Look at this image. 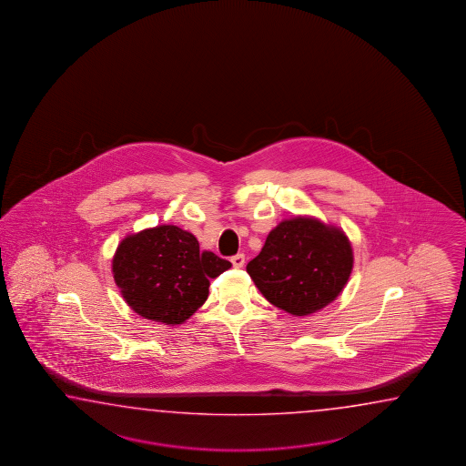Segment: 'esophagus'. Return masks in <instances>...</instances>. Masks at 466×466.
Listing matches in <instances>:
<instances>
[{"label":"esophagus","instance_id":"1","mask_svg":"<svg viewBox=\"0 0 466 466\" xmlns=\"http://www.w3.org/2000/svg\"><path fill=\"white\" fill-rule=\"evenodd\" d=\"M231 263L235 268H243L245 265V255L243 253H238L235 257L231 258Z\"/></svg>","mask_w":466,"mask_h":466}]
</instances>
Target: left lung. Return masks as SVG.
I'll return each mask as SVG.
<instances>
[{"label":"left lung","instance_id":"obj_1","mask_svg":"<svg viewBox=\"0 0 466 466\" xmlns=\"http://www.w3.org/2000/svg\"><path fill=\"white\" fill-rule=\"evenodd\" d=\"M353 269L347 233L313 217L283 219L247 271L271 305L308 317L337 299Z\"/></svg>","mask_w":466,"mask_h":466}]
</instances>
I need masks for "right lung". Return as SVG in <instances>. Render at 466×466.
<instances>
[{
  "mask_svg": "<svg viewBox=\"0 0 466 466\" xmlns=\"http://www.w3.org/2000/svg\"><path fill=\"white\" fill-rule=\"evenodd\" d=\"M228 259L199 251L198 239L175 225H159L123 238L111 271L128 307L157 323L181 325L208 298L209 278Z\"/></svg>",
  "mask_w": 466,
  "mask_h": 466,
  "instance_id": "obj_1",
  "label": "right lung"
}]
</instances>
